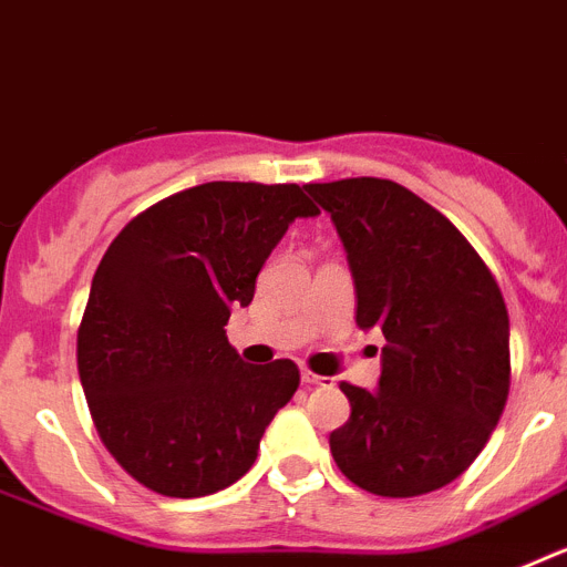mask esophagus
Listing matches in <instances>:
<instances>
[{
  "label": "esophagus",
  "mask_w": 567,
  "mask_h": 567,
  "mask_svg": "<svg viewBox=\"0 0 567 567\" xmlns=\"http://www.w3.org/2000/svg\"><path fill=\"white\" fill-rule=\"evenodd\" d=\"M300 380H303V385H307V389H312V385H332V380L320 378V374L309 372V369H303V372H300Z\"/></svg>",
  "instance_id": "34e87169"
}]
</instances>
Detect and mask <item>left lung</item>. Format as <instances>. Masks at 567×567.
Wrapping results in <instances>:
<instances>
[{
	"instance_id": "1",
	"label": "left lung",
	"mask_w": 567,
	"mask_h": 567,
	"mask_svg": "<svg viewBox=\"0 0 567 567\" xmlns=\"http://www.w3.org/2000/svg\"><path fill=\"white\" fill-rule=\"evenodd\" d=\"M332 215L358 289V327L383 332L378 392L340 383L352 414L329 449L358 488L420 497L488 443L511 389L508 309L477 249L389 178L307 184Z\"/></svg>"
}]
</instances>
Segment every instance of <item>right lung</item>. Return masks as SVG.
I'll list each match as a JSON object with an SVG mask.
<instances>
[{
  "label": "right lung",
  "mask_w": 567,
  "mask_h": 567,
  "mask_svg": "<svg viewBox=\"0 0 567 567\" xmlns=\"http://www.w3.org/2000/svg\"><path fill=\"white\" fill-rule=\"evenodd\" d=\"M320 209L298 184L209 182L138 213L104 252L76 334L79 378L104 449L144 488L207 497L252 468L300 383L292 360L244 363L229 309L264 260Z\"/></svg>",
  "instance_id": "add662e5"
}]
</instances>
